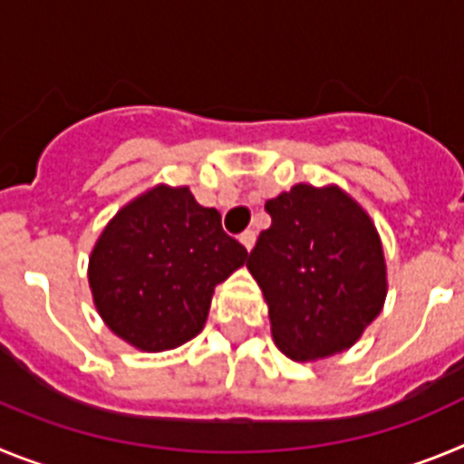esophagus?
I'll list each match as a JSON object with an SVG mask.
<instances>
[{
	"instance_id": "1",
	"label": "esophagus",
	"mask_w": 464,
	"mask_h": 464,
	"mask_svg": "<svg viewBox=\"0 0 464 464\" xmlns=\"http://www.w3.org/2000/svg\"><path fill=\"white\" fill-rule=\"evenodd\" d=\"M239 241L246 246V251H251L253 244H256V232H253V229H246V232L239 235Z\"/></svg>"
}]
</instances>
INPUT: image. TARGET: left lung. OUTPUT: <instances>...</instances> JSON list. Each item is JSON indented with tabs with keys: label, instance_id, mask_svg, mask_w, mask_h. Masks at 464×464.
Returning <instances> with one entry per match:
<instances>
[{
	"label": "left lung",
	"instance_id": "obj_1",
	"mask_svg": "<svg viewBox=\"0 0 464 464\" xmlns=\"http://www.w3.org/2000/svg\"><path fill=\"white\" fill-rule=\"evenodd\" d=\"M246 267L265 293L276 346L293 360L339 353L381 314L385 262L370 216L339 188L299 183L265 204Z\"/></svg>",
	"mask_w": 464,
	"mask_h": 464
}]
</instances>
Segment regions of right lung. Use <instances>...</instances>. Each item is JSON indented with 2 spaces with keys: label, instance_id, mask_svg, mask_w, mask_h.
Wrapping results in <instances>:
<instances>
[{
  "label": "right lung",
  "instance_id": "add662e5",
  "mask_svg": "<svg viewBox=\"0 0 464 464\" xmlns=\"http://www.w3.org/2000/svg\"><path fill=\"white\" fill-rule=\"evenodd\" d=\"M248 257L188 188L158 186L106 225L90 256V288L106 325L141 351L199 334L213 288Z\"/></svg>",
  "mask_w": 464,
  "mask_h": 464
}]
</instances>
